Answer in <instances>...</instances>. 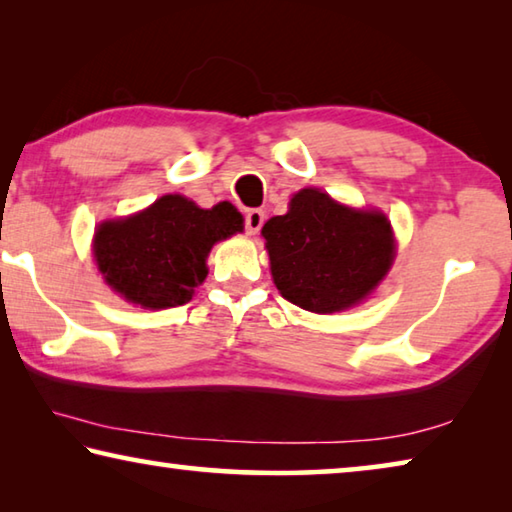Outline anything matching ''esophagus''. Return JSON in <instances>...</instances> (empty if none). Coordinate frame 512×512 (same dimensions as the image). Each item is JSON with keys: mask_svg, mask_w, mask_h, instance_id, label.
Masks as SVG:
<instances>
[{"mask_svg": "<svg viewBox=\"0 0 512 512\" xmlns=\"http://www.w3.org/2000/svg\"><path fill=\"white\" fill-rule=\"evenodd\" d=\"M264 225V212L262 210H248L246 212V230L248 235H257Z\"/></svg>", "mask_w": 512, "mask_h": 512, "instance_id": "esophagus-1", "label": "esophagus"}]
</instances>
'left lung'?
Wrapping results in <instances>:
<instances>
[{
    "mask_svg": "<svg viewBox=\"0 0 512 512\" xmlns=\"http://www.w3.org/2000/svg\"><path fill=\"white\" fill-rule=\"evenodd\" d=\"M282 298L314 314H334L368 298L395 257L391 221L354 210L316 187L293 194L289 212L262 228Z\"/></svg>",
    "mask_w": 512,
    "mask_h": 512,
    "instance_id": "left-lung-1",
    "label": "left lung"
}]
</instances>
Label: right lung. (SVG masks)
Segmentation results:
<instances>
[{"label":"right lung","instance_id":"right-lung-1","mask_svg":"<svg viewBox=\"0 0 512 512\" xmlns=\"http://www.w3.org/2000/svg\"><path fill=\"white\" fill-rule=\"evenodd\" d=\"M244 230V216L223 201L203 210L167 194L126 219L103 221L94 235V259L108 287L144 309L192 300L207 277L205 259L216 241Z\"/></svg>","mask_w":512,"mask_h":512}]
</instances>
